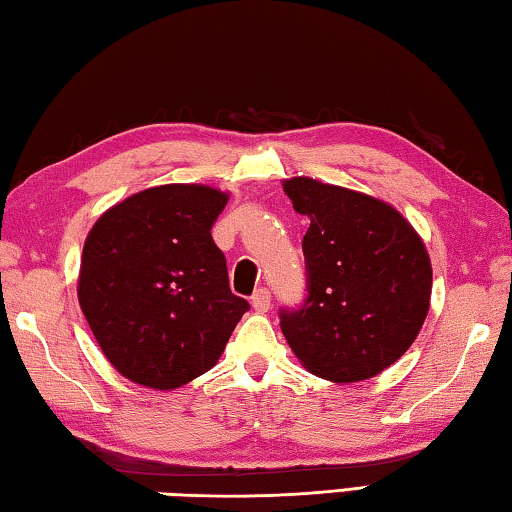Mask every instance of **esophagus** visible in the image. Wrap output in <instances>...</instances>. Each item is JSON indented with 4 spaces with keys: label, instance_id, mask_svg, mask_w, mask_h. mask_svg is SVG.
Masks as SVG:
<instances>
[{
    "label": "esophagus",
    "instance_id": "obj_1",
    "mask_svg": "<svg viewBox=\"0 0 512 512\" xmlns=\"http://www.w3.org/2000/svg\"><path fill=\"white\" fill-rule=\"evenodd\" d=\"M270 303H272L270 290H265V288L254 292V297H251V308H254L256 312H267L270 310Z\"/></svg>",
    "mask_w": 512,
    "mask_h": 512
}]
</instances>
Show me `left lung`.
Here are the masks:
<instances>
[{
    "label": "left lung",
    "mask_w": 512,
    "mask_h": 512,
    "mask_svg": "<svg viewBox=\"0 0 512 512\" xmlns=\"http://www.w3.org/2000/svg\"><path fill=\"white\" fill-rule=\"evenodd\" d=\"M308 297L281 310V330L306 369L330 382L375 378L414 344L432 297V263L416 229L378 197L292 177Z\"/></svg>",
    "instance_id": "1"
}]
</instances>
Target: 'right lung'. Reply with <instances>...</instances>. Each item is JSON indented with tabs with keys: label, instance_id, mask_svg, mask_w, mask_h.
<instances>
[{
	"label": "right lung",
	"instance_id": "right-lung-1",
	"mask_svg": "<svg viewBox=\"0 0 512 512\" xmlns=\"http://www.w3.org/2000/svg\"><path fill=\"white\" fill-rule=\"evenodd\" d=\"M229 195L164 184L107 209L80 258L78 303L123 378L170 391L213 369L249 310L211 227Z\"/></svg>",
	"mask_w": 512,
	"mask_h": 512
}]
</instances>
